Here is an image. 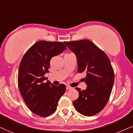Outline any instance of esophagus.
<instances>
[{"label": "esophagus", "mask_w": 133, "mask_h": 133, "mask_svg": "<svg viewBox=\"0 0 133 133\" xmlns=\"http://www.w3.org/2000/svg\"><path fill=\"white\" fill-rule=\"evenodd\" d=\"M66 90H70V89H71V87L68 86V85H67V86L66 87Z\"/></svg>", "instance_id": "esophagus-1"}]
</instances>
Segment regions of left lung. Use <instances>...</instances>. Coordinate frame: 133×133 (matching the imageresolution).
Wrapping results in <instances>:
<instances>
[{"mask_svg":"<svg viewBox=\"0 0 133 133\" xmlns=\"http://www.w3.org/2000/svg\"><path fill=\"white\" fill-rule=\"evenodd\" d=\"M76 54L77 71L86 72L87 89L76 88L79 97L73 102L76 110L85 116L99 113L108 102L114 81V74L107 54L87 39L65 42Z\"/></svg>","mask_w":133,"mask_h":133,"instance_id":"8db88e82","label":"left lung"}]
</instances>
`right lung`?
<instances>
[{
  "label": "right lung",
  "instance_id": "obj_1",
  "mask_svg": "<svg viewBox=\"0 0 133 133\" xmlns=\"http://www.w3.org/2000/svg\"><path fill=\"white\" fill-rule=\"evenodd\" d=\"M66 49L61 42L41 41L31 46L21 60L18 72V86L25 102L31 111L47 117L55 111L66 86H54L49 81L45 83L50 61Z\"/></svg>",
  "mask_w": 133,
  "mask_h": 133
}]
</instances>
